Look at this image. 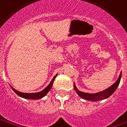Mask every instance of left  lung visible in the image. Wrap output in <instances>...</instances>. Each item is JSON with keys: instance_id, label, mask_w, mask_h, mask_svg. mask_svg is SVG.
<instances>
[{"instance_id": "left-lung-1", "label": "left lung", "mask_w": 127, "mask_h": 127, "mask_svg": "<svg viewBox=\"0 0 127 127\" xmlns=\"http://www.w3.org/2000/svg\"><path fill=\"white\" fill-rule=\"evenodd\" d=\"M121 76H122V72H121V73H120L119 78L116 80V82L114 83L111 86L108 87L107 89L103 90V91H101V92H99L94 93V94H89V93L81 92V91L78 90L77 87H76L75 82L73 83V85H74V89H75V91L76 92V93L81 97H82V98L86 99V100L97 102V101H99V100H102V99H106L108 97H110L115 92V90H116V88L118 87L119 83H120Z\"/></svg>"}]
</instances>
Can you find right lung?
<instances>
[{
	"label": "right lung",
	"mask_w": 127,
	"mask_h": 127,
	"mask_svg": "<svg viewBox=\"0 0 127 127\" xmlns=\"http://www.w3.org/2000/svg\"><path fill=\"white\" fill-rule=\"evenodd\" d=\"M58 75V73L56 74V75L54 76V77L52 78V79L51 80L50 83H49V85H48L45 89L41 91V92H39L36 93H23L21 92H19L17 90H16L15 89H14L13 87L11 86V89L13 90L15 93L16 94H17L19 96H20L21 97H23V98H25V99H41L42 97H44L45 95H46V94L48 93L49 92V91L51 90L52 86L53 85V83H54V81L55 79V78L56 77V76Z\"/></svg>",
	"instance_id": "right-lung-1"
}]
</instances>
